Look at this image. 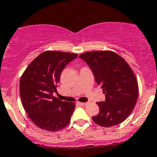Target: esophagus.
Masks as SVG:
<instances>
[{"mask_svg": "<svg viewBox=\"0 0 157 157\" xmlns=\"http://www.w3.org/2000/svg\"><path fill=\"white\" fill-rule=\"evenodd\" d=\"M79 105H81V106H86L87 105V102H77Z\"/></svg>", "mask_w": 157, "mask_h": 157, "instance_id": "1", "label": "esophagus"}]
</instances>
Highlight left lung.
<instances>
[{
  "instance_id": "obj_1",
  "label": "left lung",
  "mask_w": 157,
  "mask_h": 157,
  "mask_svg": "<svg viewBox=\"0 0 157 157\" xmlns=\"http://www.w3.org/2000/svg\"><path fill=\"white\" fill-rule=\"evenodd\" d=\"M79 57L89 66L105 94V101L97 103L99 114L92 119L104 127L122 123L133 110L138 97V84L132 69L112 51L87 52Z\"/></svg>"
}]
</instances>
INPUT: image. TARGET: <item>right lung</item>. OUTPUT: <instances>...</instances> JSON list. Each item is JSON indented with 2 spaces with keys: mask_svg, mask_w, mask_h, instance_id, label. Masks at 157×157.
Here are the masks:
<instances>
[{
  "mask_svg": "<svg viewBox=\"0 0 157 157\" xmlns=\"http://www.w3.org/2000/svg\"><path fill=\"white\" fill-rule=\"evenodd\" d=\"M77 54L46 51L37 56L22 74L20 94L22 106L32 122L46 131L57 132L70 122L75 103L53 97L64 67Z\"/></svg>",
  "mask_w": 157,
  "mask_h": 157,
  "instance_id": "1",
  "label": "right lung"
}]
</instances>
